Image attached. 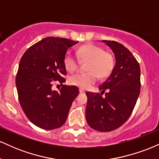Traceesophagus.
I'll return each mask as SVG.
<instances>
[{
    "instance_id": "34e87169",
    "label": "esophagus",
    "mask_w": 159,
    "mask_h": 159,
    "mask_svg": "<svg viewBox=\"0 0 159 159\" xmlns=\"http://www.w3.org/2000/svg\"><path fill=\"white\" fill-rule=\"evenodd\" d=\"M79 92H80V93H85V91L84 90H82V89H79Z\"/></svg>"
}]
</instances>
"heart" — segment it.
Wrapping results in <instances>:
<instances>
[{
	"label": "heart",
	"mask_w": 159,
	"mask_h": 159,
	"mask_svg": "<svg viewBox=\"0 0 159 159\" xmlns=\"http://www.w3.org/2000/svg\"><path fill=\"white\" fill-rule=\"evenodd\" d=\"M77 54L81 61H88L84 73H77L69 78V83L81 89L87 90L97 81L98 77L106 78L112 72L114 66V57L110 52L93 44H85L80 46ZM63 64L69 72L78 68V61L73 54L66 52L63 57Z\"/></svg>",
	"instance_id": "heart-1"
}]
</instances>
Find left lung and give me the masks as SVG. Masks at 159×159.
<instances>
[{
    "label": "left lung",
    "mask_w": 159,
    "mask_h": 159,
    "mask_svg": "<svg viewBox=\"0 0 159 159\" xmlns=\"http://www.w3.org/2000/svg\"><path fill=\"white\" fill-rule=\"evenodd\" d=\"M102 42L113 51L116 63L109 78L98 87L100 93H86V120L92 129L104 132L118 129L132 114L140 91V69L135 57L123 45L115 41Z\"/></svg>",
    "instance_id": "left-lung-1"
}]
</instances>
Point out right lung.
<instances>
[{"instance_id": "right-lung-1", "label": "right lung", "mask_w": 159, "mask_h": 159, "mask_svg": "<svg viewBox=\"0 0 159 159\" xmlns=\"http://www.w3.org/2000/svg\"><path fill=\"white\" fill-rule=\"evenodd\" d=\"M78 43L45 38L27 49L20 61L16 78L19 103L29 120L41 129L61 127L79 93L75 86L63 85L60 92L52 89L54 81L61 85L66 81L63 57L67 49Z\"/></svg>"}]
</instances>
